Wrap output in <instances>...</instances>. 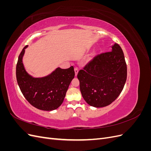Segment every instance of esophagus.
Returning <instances> with one entry per match:
<instances>
[{"label":"esophagus","instance_id":"1","mask_svg":"<svg viewBox=\"0 0 151 151\" xmlns=\"http://www.w3.org/2000/svg\"><path fill=\"white\" fill-rule=\"evenodd\" d=\"M74 71H75V76H77V74H78V72H79L78 68H74Z\"/></svg>","mask_w":151,"mask_h":151}]
</instances>
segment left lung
<instances>
[{
  "label": "left lung",
  "mask_w": 151,
  "mask_h": 151,
  "mask_svg": "<svg viewBox=\"0 0 151 151\" xmlns=\"http://www.w3.org/2000/svg\"><path fill=\"white\" fill-rule=\"evenodd\" d=\"M94 57L77 74L80 90L86 103L96 108L106 106L118 97L125 86L127 64L120 46Z\"/></svg>",
  "instance_id": "8db88e82"
}]
</instances>
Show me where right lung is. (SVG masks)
Segmentation results:
<instances>
[{"mask_svg": "<svg viewBox=\"0 0 151 151\" xmlns=\"http://www.w3.org/2000/svg\"><path fill=\"white\" fill-rule=\"evenodd\" d=\"M24 47L18 57L16 65V79L21 91L32 106L41 110L52 111L60 106L75 72L74 67L66 69L58 67L50 75L35 78L25 70L22 57Z\"/></svg>", "mask_w": 151, "mask_h": 151, "instance_id": "add662e5", "label": "right lung"}]
</instances>
